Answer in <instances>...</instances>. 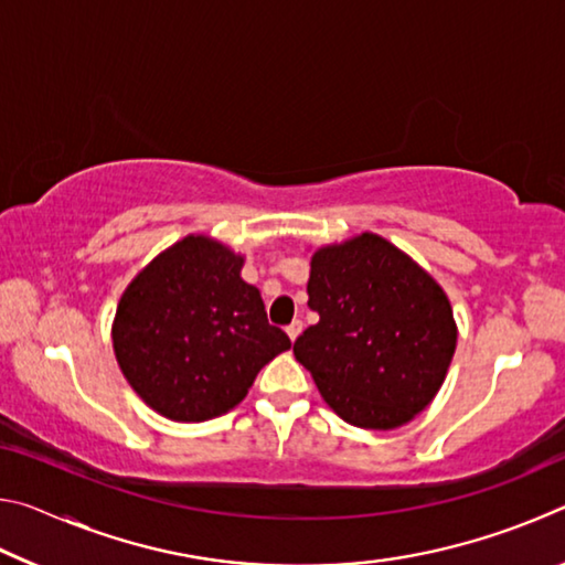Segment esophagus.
<instances>
[{"label":"esophagus","instance_id":"esophagus-1","mask_svg":"<svg viewBox=\"0 0 565 565\" xmlns=\"http://www.w3.org/2000/svg\"><path fill=\"white\" fill-rule=\"evenodd\" d=\"M301 329H303V321H301V319H294V321L289 323V327H286V333H289L291 341H296V337H299Z\"/></svg>","mask_w":565,"mask_h":565}]
</instances>
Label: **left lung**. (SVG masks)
I'll list each match as a JSON object with an SVG mask.
<instances>
[{
    "label": "left lung",
    "mask_w": 565,
    "mask_h": 565,
    "mask_svg": "<svg viewBox=\"0 0 565 565\" xmlns=\"http://www.w3.org/2000/svg\"><path fill=\"white\" fill-rule=\"evenodd\" d=\"M309 306L319 321L294 341L327 404L351 426L396 428L441 388L456 349L446 294L376 234L319 248Z\"/></svg>",
    "instance_id": "8db88e82"
}]
</instances>
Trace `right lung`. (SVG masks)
I'll list each match as a JSON object with an SVG mask.
<instances>
[{"label":"right lung","instance_id":"add662e5","mask_svg":"<svg viewBox=\"0 0 565 565\" xmlns=\"http://www.w3.org/2000/svg\"><path fill=\"white\" fill-rule=\"evenodd\" d=\"M244 259L206 236L157 256L124 291L114 353L131 388L174 420H206L242 401L291 339L266 319Z\"/></svg>","mask_w":565,"mask_h":565}]
</instances>
